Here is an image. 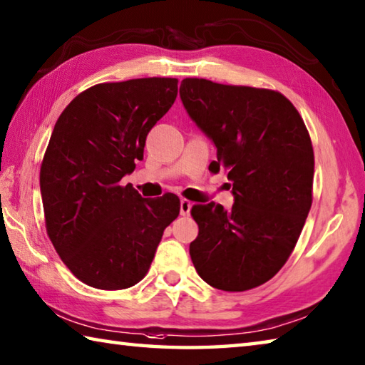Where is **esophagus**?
<instances>
[{
  "label": "esophagus",
  "mask_w": 365,
  "mask_h": 365,
  "mask_svg": "<svg viewBox=\"0 0 365 365\" xmlns=\"http://www.w3.org/2000/svg\"><path fill=\"white\" fill-rule=\"evenodd\" d=\"M191 205H193V202H191V201L182 200V201H180V214H182V215H188L190 210H191Z\"/></svg>",
  "instance_id": "1"
}]
</instances>
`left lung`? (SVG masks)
I'll return each instance as SVG.
<instances>
[{
	"mask_svg": "<svg viewBox=\"0 0 365 365\" xmlns=\"http://www.w3.org/2000/svg\"><path fill=\"white\" fill-rule=\"evenodd\" d=\"M180 98L217 147L209 170H228L235 204H195L190 244L209 286L244 292L269 281L292 254L313 202L314 153L307 125L281 92L185 78Z\"/></svg>",
	"mask_w": 365,
	"mask_h": 365,
	"instance_id": "8db88e82",
	"label": "left lung"
}]
</instances>
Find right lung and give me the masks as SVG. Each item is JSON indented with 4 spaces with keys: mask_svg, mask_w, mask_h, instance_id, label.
Wrapping results in <instances>:
<instances>
[{
    "mask_svg": "<svg viewBox=\"0 0 365 365\" xmlns=\"http://www.w3.org/2000/svg\"><path fill=\"white\" fill-rule=\"evenodd\" d=\"M178 79L140 78L86 89L58 116L39 170L46 231L79 281L135 286L164 230L180 214L174 193L147 200L119 183L143 160L151 128L174 105Z\"/></svg>",
    "mask_w": 365,
    "mask_h": 365,
    "instance_id": "right-lung-1",
    "label": "right lung"
}]
</instances>
